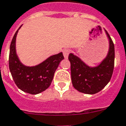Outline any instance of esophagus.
Instances as JSON below:
<instances>
[{
	"label": "esophagus",
	"mask_w": 126,
	"mask_h": 126,
	"mask_svg": "<svg viewBox=\"0 0 126 126\" xmlns=\"http://www.w3.org/2000/svg\"><path fill=\"white\" fill-rule=\"evenodd\" d=\"M70 50L68 49V48H66L63 50V54H64V56L65 58H68V55L70 54Z\"/></svg>",
	"instance_id": "esophagus-1"
}]
</instances>
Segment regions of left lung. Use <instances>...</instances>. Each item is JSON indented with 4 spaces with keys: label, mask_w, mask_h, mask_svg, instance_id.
I'll return each instance as SVG.
<instances>
[{
    "label": "left lung",
    "mask_w": 126,
    "mask_h": 126,
    "mask_svg": "<svg viewBox=\"0 0 126 126\" xmlns=\"http://www.w3.org/2000/svg\"><path fill=\"white\" fill-rule=\"evenodd\" d=\"M110 41V48L107 58L97 67L91 68L81 60L70 54L68 59L71 64V76L74 88L86 94H95L110 81L114 68V45L106 31Z\"/></svg>",
    "instance_id": "1"
}]
</instances>
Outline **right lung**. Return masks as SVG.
<instances>
[{"instance_id":"right-lung-1","label":"right lung","mask_w":126,"mask_h":126,"mask_svg":"<svg viewBox=\"0 0 126 126\" xmlns=\"http://www.w3.org/2000/svg\"><path fill=\"white\" fill-rule=\"evenodd\" d=\"M18 30L14 34L10 47V71L18 88L30 94H38L50 86L54 72L60 61L64 58V56L62 52H60L50 56L37 66L33 67L23 66L19 62L16 52V38Z\"/></svg>"}]
</instances>
